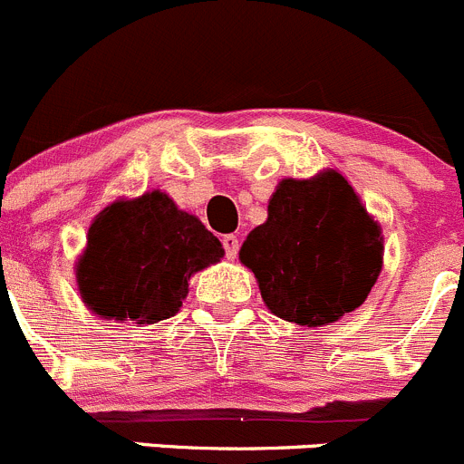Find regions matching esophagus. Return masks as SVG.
<instances>
[{"label": "esophagus", "mask_w": 464, "mask_h": 464, "mask_svg": "<svg viewBox=\"0 0 464 464\" xmlns=\"http://www.w3.org/2000/svg\"><path fill=\"white\" fill-rule=\"evenodd\" d=\"M223 243V250H226L227 259H234V256L238 255V238L234 237V234H226V237L221 238Z\"/></svg>", "instance_id": "obj_1"}]
</instances>
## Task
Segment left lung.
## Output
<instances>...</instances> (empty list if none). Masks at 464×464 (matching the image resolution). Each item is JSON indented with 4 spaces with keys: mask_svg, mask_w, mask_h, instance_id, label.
<instances>
[{
    "mask_svg": "<svg viewBox=\"0 0 464 464\" xmlns=\"http://www.w3.org/2000/svg\"><path fill=\"white\" fill-rule=\"evenodd\" d=\"M266 306L288 323L318 327L359 309L382 273V230L336 171L282 180L268 221L238 252Z\"/></svg>",
    "mask_w": 464,
    "mask_h": 464,
    "instance_id": "8db88e82",
    "label": "left lung"
}]
</instances>
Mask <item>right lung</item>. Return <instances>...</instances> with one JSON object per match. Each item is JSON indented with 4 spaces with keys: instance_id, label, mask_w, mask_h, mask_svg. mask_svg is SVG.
Segmentation results:
<instances>
[{
    "instance_id": "obj_1",
    "label": "right lung",
    "mask_w": 464,
    "mask_h": 464,
    "mask_svg": "<svg viewBox=\"0 0 464 464\" xmlns=\"http://www.w3.org/2000/svg\"><path fill=\"white\" fill-rule=\"evenodd\" d=\"M221 256V241L198 218L150 191L94 218L78 261V288L101 318L153 324L176 315L191 275Z\"/></svg>"
}]
</instances>
